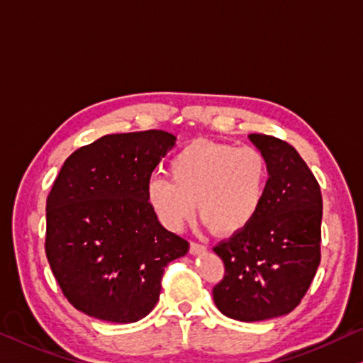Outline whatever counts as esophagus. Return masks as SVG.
I'll return each instance as SVG.
<instances>
[{
    "instance_id": "obj_1",
    "label": "esophagus",
    "mask_w": 363,
    "mask_h": 363,
    "mask_svg": "<svg viewBox=\"0 0 363 363\" xmlns=\"http://www.w3.org/2000/svg\"><path fill=\"white\" fill-rule=\"evenodd\" d=\"M206 250H208V247L203 243H196V242H191V245H189V253L191 255H201L204 253Z\"/></svg>"
}]
</instances>
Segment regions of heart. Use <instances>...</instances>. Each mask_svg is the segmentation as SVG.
<instances>
[{
  "label": "heart",
  "instance_id": "b5f03b06",
  "mask_svg": "<svg viewBox=\"0 0 363 363\" xmlns=\"http://www.w3.org/2000/svg\"><path fill=\"white\" fill-rule=\"evenodd\" d=\"M170 180L149 178L146 196L152 213L169 230H180L193 217L216 235H233L247 228L263 208L269 165L255 147L194 141L172 157Z\"/></svg>",
  "mask_w": 363,
  "mask_h": 363
}]
</instances>
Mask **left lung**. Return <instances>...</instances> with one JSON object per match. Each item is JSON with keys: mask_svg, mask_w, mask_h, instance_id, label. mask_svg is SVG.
Returning <instances> with one entry per match:
<instances>
[{"mask_svg": "<svg viewBox=\"0 0 363 363\" xmlns=\"http://www.w3.org/2000/svg\"><path fill=\"white\" fill-rule=\"evenodd\" d=\"M269 165L263 208L245 230L216 245L224 279L214 303L238 321H263L291 313L320 266L323 199L308 165L291 144L250 135Z\"/></svg>", "mask_w": 363, "mask_h": 363, "instance_id": "left-lung-1", "label": "left lung"}]
</instances>
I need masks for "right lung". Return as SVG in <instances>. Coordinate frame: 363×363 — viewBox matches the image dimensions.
<instances>
[{"label":"right lung","instance_id":"add662e5","mask_svg":"<svg viewBox=\"0 0 363 363\" xmlns=\"http://www.w3.org/2000/svg\"><path fill=\"white\" fill-rule=\"evenodd\" d=\"M177 138L149 130L74 150L47 198L45 253L68 302L110 323H135L160 295L164 267L189 243L160 225L147 182Z\"/></svg>","mask_w":363,"mask_h":363}]
</instances>
